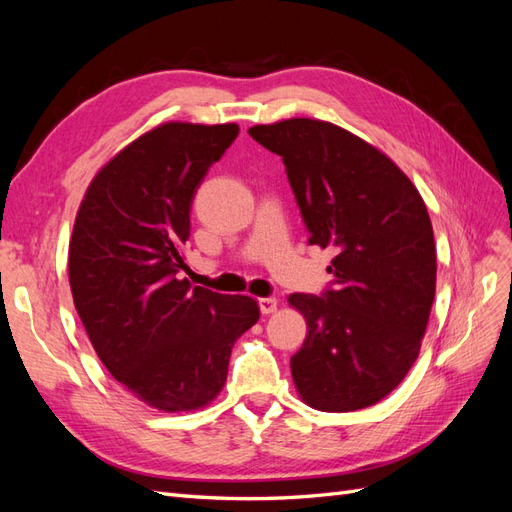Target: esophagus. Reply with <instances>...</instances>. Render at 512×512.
Wrapping results in <instances>:
<instances>
[{"mask_svg": "<svg viewBox=\"0 0 512 512\" xmlns=\"http://www.w3.org/2000/svg\"><path fill=\"white\" fill-rule=\"evenodd\" d=\"M258 307H260L262 314H273L277 309V299L275 297H262V299H258Z\"/></svg>", "mask_w": 512, "mask_h": 512, "instance_id": "34e87169", "label": "esophagus"}]
</instances>
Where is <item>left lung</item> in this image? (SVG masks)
<instances>
[{
  "label": "left lung",
  "instance_id": "left-lung-1",
  "mask_svg": "<svg viewBox=\"0 0 512 512\" xmlns=\"http://www.w3.org/2000/svg\"><path fill=\"white\" fill-rule=\"evenodd\" d=\"M277 153L309 232L335 247L331 286L294 292L307 337L292 354L294 384L324 412L374 406L406 378L436 297V243L412 181L359 136L318 119L247 130Z\"/></svg>",
  "mask_w": 512,
  "mask_h": 512
}]
</instances>
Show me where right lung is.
<instances>
[{
    "instance_id": "obj_1",
    "label": "right lung",
    "mask_w": 512,
    "mask_h": 512,
    "mask_svg": "<svg viewBox=\"0 0 512 512\" xmlns=\"http://www.w3.org/2000/svg\"><path fill=\"white\" fill-rule=\"evenodd\" d=\"M237 136V123H164L100 170L76 213V312L111 376L164 412L207 406L260 316L252 297L181 280L196 190Z\"/></svg>"
}]
</instances>
